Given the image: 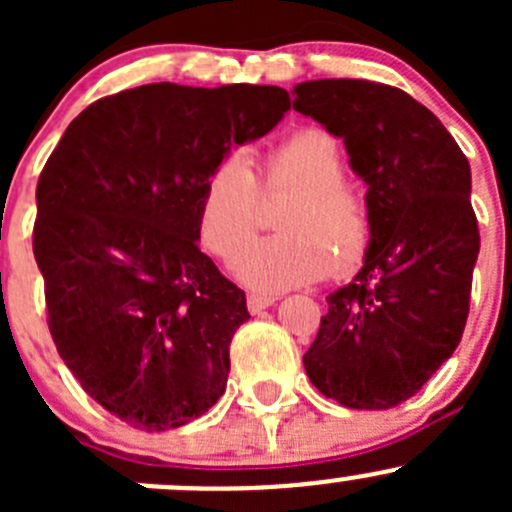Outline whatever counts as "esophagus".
I'll use <instances>...</instances> for the list:
<instances>
[{"label":"esophagus","instance_id":"34e87169","mask_svg":"<svg viewBox=\"0 0 512 512\" xmlns=\"http://www.w3.org/2000/svg\"><path fill=\"white\" fill-rule=\"evenodd\" d=\"M275 304V297H270V294H247V309H250L252 314H260L262 309L272 307Z\"/></svg>","mask_w":512,"mask_h":512}]
</instances>
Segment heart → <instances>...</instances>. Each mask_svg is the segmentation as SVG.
I'll use <instances>...</instances> for the list:
<instances>
[{
  "label": "heart",
  "instance_id": "obj_1",
  "mask_svg": "<svg viewBox=\"0 0 512 512\" xmlns=\"http://www.w3.org/2000/svg\"><path fill=\"white\" fill-rule=\"evenodd\" d=\"M342 146L322 128H302L262 153L260 178L242 156H227L203 183L198 232L215 257L235 262L254 234L259 193L289 194L280 238L248 248L237 277L260 292H285L329 272H352L371 242V210L359 185L344 178Z\"/></svg>",
  "mask_w": 512,
  "mask_h": 512
}]
</instances>
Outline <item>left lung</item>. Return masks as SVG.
Instances as JSON below:
<instances>
[{
    "instance_id": "obj_1",
    "label": "left lung",
    "mask_w": 512,
    "mask_h": 512,
    "mask_svg": "<svg viewBox=\"0 0 512 512\" xmlns=\"http://www.w3.org/2000/svg\"><path fill=\"white\" fill-rule=\"evenodd\" d=\"M294 94V111L344 141L371 210L364 267L327 297L304 369L347 409H391L451 359L466 329L480 250L471 165L443 123L394 86L319 79Z\"/></svg>"
}]
</instances>
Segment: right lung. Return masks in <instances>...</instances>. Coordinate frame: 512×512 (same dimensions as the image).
Wrapping results in <instances>:
<instances>
[{"mask_svg": "<svg viewBox=\"0 0 512 512\" xmlns=\"http://www.w3.org/2000/svg\"><path fill=\"white\" fill-rule=\"evenodd\" d=\"M289 111L280 86L146 84L69 123L36 185L49 332L86 394L141 431L225 394L245 292L198 247V205L232 146Z\"/></svg>", "mask_w": 512, "mask_h": 512, "instance_id": "1", "label": "right lung"}]
</instances>
